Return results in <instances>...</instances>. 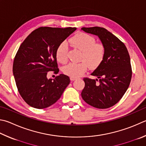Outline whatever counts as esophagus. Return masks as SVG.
Wrapping results in <instances>:
<instances>
[{"mask_svg": "<svg viewBox=\"0 0 146 146\" xmlns=\"http://www.w3.org/2000/svg\"><path fill=\"white\" fill-rule=\"evenodd\" d=\"M70 80H71V81H74V80H76V78H75V77H70Z\"/></svg>", "mask_w": 146, "mask_h": 146, "instance_id": "esophagus-1", "label": "esophagus"}]
</instances>
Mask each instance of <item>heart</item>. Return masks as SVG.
Here are the masks:
<instances>
[{
  "label": "heart",
  "instance_id": "heart-1",
  "mask_svg": "<svg viewBox=\"0 0 146 146\" xmlns=\"http://www.w3.org/2000/svg\"><path fill=\"white\" fill-rule=\"evenodd\" d=\"M70 43L82 51L80 62L69 63L63 68V72L71 77H78L86 72L89 67L95 69L104 59L105 50L103 44L95 42L93 37L84 33H79L70 39ZM68 47L65 42L57 48L55 56L58 62L66 64L68 60Z\"/></svg>",
  "mask_w": 146,
  "mask_h": 146
}]
</instances>
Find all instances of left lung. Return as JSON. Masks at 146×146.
<instances>
[{
  "instance_id": "8db88e82",
  "label": "left lung",
  "mask_w": 146,
  "mask_h": 146,
  "mask_svg": "<svg viewBox=\"0 0 146 146\" xmlns=\"http://www.w3.org/2000/svg\"><path fill=\"white\" fill-rule=\"evenodd\" d=\"M81 29L96 35L105 50L102 64L91 73L98 79L84 78L85 87L82 91V97L93 107L110 108L120 101L130 84L132 70L128 50L120 39L105 28Z\"/></svg>"
}]
</instances>
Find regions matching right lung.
Returning a JSON list of instances; mask_svg holds the SVG:
<instances>
[{
	"label": "right lung",
	"mask_w": 146,
	"mask_h": 146,
	"mask_svg": "<svg viewBox=\"0 0 146 146\" xmlns=\"http://www.w3.org/2000/svg\"><path fill=\"white\" fill-rule=\"evenodd\" d=\"M76 29L41 27L21 44L13 61V72L20 96L31 107L42 109L54 104L70 84L67 75L60 74L54 80L48 79L46 75L49 71L59 73L57 48Z\"/></svg>",
	"instance_id": "obj_1"
}]
</instances>
